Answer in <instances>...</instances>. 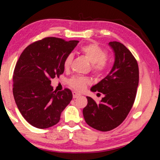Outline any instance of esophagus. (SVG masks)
Instances as JSON below:
<instances>
[{
	"instance_id": "obj_1",
	"label": "esophagus",
	"mask_w": 160,
	"mask_h": 160,
	"mask_svg": "<svg viewBox=\"0 0 160 160\" xmlns=\"http://www.w3.org/2000/svg\"><path fill=\"white\" fill-rule=\"evenodd\" d=\"M80 96V93H77V92H75V91L72 92V98H79Z\"/></svg>"
}]
</instances>
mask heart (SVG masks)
<instances>
[{"instance_id":"1","label":"heart","mask_w":160,"mask_h":160,"mask_svg":"<svg viewBox=\"0 0 160 160\" xmlns=\"http://www.w3.org/2000/svg\"><path fill=\"white\" fill-rule=\"evenodd\" d=\"M80 51L92 64V70L97 75H101L106 70L108 67V53L104 49L96 44H88L82 46ZM72 61V56L69 54L64 59V67L68 69ZM90 83L89 80L80 76H74L69 80V85L77 91H81L86 88Z\"/></svg>"}]
</instances>
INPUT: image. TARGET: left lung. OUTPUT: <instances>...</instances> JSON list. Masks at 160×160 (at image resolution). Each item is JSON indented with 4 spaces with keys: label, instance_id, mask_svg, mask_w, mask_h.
<instances>
[{
    "label": "left lung",
    "instance_id": "1",
    "mask_svg": "<svg viewBox=\"0 0 160 160\" xmlns=\"http://www.w3.org/2000/svg\"><path fill=\"white\" fill-rule=\"evenodd\" d=\"M114 53V62L108 75L90 90L104 95L99 103L87 97L83 109L85 122L101 132L111 131L123 122L132 109L138 85V66L132 52L118 42L108 43Z\"/></svg>",
    "mask_w": 160,
    "mask_h": 160
}]
</instances>
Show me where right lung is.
<instances>
[{
  "instance_id": "1",
  "label": "right lung",
  "mask_w": 160,
  "mask_h": 160,
  "mask_svg": "<svg viewBox=\"0 0 160 160\" xmlns=\"http://www.w3.org/2000/svg\"><path fill=\"white\" fill-rule=\"evenodd\" d=\"M78 42L48 37L32 43L21 54L13 75V95L22 115L32 126L56 125L70 104L71 90H53L50 80L63 73L64 59Z\"/></svg>"
}]
</instances>
